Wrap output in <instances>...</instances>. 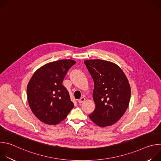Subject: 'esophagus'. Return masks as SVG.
I'll list each match as a JSON object with an SVG mask.
<instances>
[{"mask_svg": "<svg viewBox=\"0 0 161 161\" xmlns=\"http://www.w3.org/2000/svg\"><path fill=\"white\" fill-rule=\"evenodd\" d=\"M85 101V97H81L79 100H78V103L80 104H81L83 103H84Z\"/></svg>", "mask_w": 161, "mask_h": 161, "instance_id": "34e87169", "label": "esophagus"}]
</instances>
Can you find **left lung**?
<instances>
[{
	"label": "left lung",
	"mask_w": 161,
	"mask_h": 161,
	"mask_svg": "<svg viewBox=\"0 0 161 161\" xmlns=\"http://www.w3.org/2000/svg\"><path fill=\"white\" fill-rule=\"evenodd\" d=\"M84 63L94 82L96 108L88 116L99 127L111 125L120 119L129 106L130 86L128 80L119 66L113 62L96 59Z\"/></svg>",
	"instance_id": "8db88e82"
}]
</instances>
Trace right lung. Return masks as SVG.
Segmentation results:
<instances>
[{"label":"right lung","mask_w":161,"mask_h":161,"mask_svg":"<svg viewBox=\"0 0 161 161\" xmlns=\"http://www.w3.org/2000/svg\"><path fill=\"white\" fill-rule=\"evenodd\" d=\"M75 63L69 59L48 63L39 68L30 80L27 89L29 104L42 122L57 125L73 108L74 104L62 82Z\"/></svg>","instance_id":"1"}]
</instances>
